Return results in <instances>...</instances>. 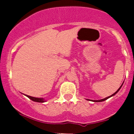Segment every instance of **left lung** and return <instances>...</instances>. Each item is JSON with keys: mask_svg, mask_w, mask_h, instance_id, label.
<instances>
[{"mask_svg": "<svg viewBox=\"0 0 134 134\" xmlns=\"http://www.w3.org/2000/svg\"><path fill=\"white\" fill-rule=\"evenodd\" d=\"M122 84H123V83H122ZM122 85H121V87H119V89H118V90H117V91H116V92H115V93H113V94H111V96H109V97H106V98H103V99H101V100H92V101H93V102H102V101H104V100H107V99H108V98H110V97H113V96H114V95H115V94H116V93H117V92H118V91H119V90H120V89H121V87H122Z\"/></svg>", "mask_w": 134, "mask_h": 134, "instance_id": "obj_1", "label": "left lung"}]
</instances>
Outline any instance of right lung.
Returning a JSON list of instances; mask_svg holds the SVG:
<instances>
[{"label": "right lung", "instance_id": "right-lung-1", "mask_svg": "<svg viewBox=\"0 0 134 134\" xmlns=\"http://www.w3.org/2000/svg\"><path fill=\"white\" fill-rule=\"evenodd\" d=\"M26 95V94H25ZM27 97L31 99L32 100L34 101V102H45V100H44V98H36V97H31V96H28V95H26Z\"/></svg>", "mask_w": 134, "mask_h": 134}]
</instances>
